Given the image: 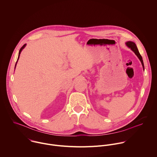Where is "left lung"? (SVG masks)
<instances>
[{
	"mask_svg": "<svg viewBox=\"0 0 157 157\" xmlns=\"http://www.w3.org/2000/svg\"><path fill=\"white\" fill-rule=\"evenodd\" d=\"M126 45L128 47H129L135 54L138 57V58L139 59V60L140 61L141 63H142V67H143V69H144V63H143V60H142V58L141 56V55H140L139 51H138V49L137 48V46L135 44V43L132 42H126Z\"/></svg>",
	"mask_w": 157,
	"mask_h": 157,
	"instance_id": "obj_1",
	"label": "left lung"
}]
</instances>
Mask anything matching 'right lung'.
Here are the masks:
<instances>
[{
	"mask_svg": "<svg viewBox=\"0 0 157 157\" xmlns=\"http://www.w3.org/2000/svg\"><path fill=\"white\" fill-rule=\"evenodd\" d=\"M26 44H25L21 48V49L20 50V52H19V55H18V59H17V63H16V64H15V67H16V65H17V62H18V59H19V57H20V53H21V51L23 50V49L26 47Z\"/></svg>",
	"mask_w": 157,
	"mask_h": 157,
	"instance_id": "right-lung-1",
	"label": "right lung"
}]
</instances>
